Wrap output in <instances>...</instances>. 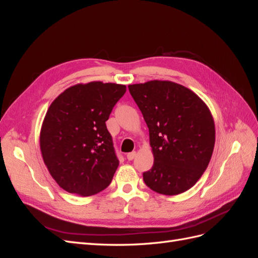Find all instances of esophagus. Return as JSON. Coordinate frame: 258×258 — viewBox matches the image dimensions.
<instances>
[{"label": "esophagus", "instance_id": "1", "mask_svg": "<svg viewBox=\"0 0 258 258\" xmlns=\"http://www.w3.org/2000/svg\"><path fill=\"white\" fill-rule=\"evenodd\" d=\"M136 156H137V153H136V152L129 153V154H127V159H128V160H134Z\"/></svg>", "mask_w": 258, "mask_h": 258}]
</instances>
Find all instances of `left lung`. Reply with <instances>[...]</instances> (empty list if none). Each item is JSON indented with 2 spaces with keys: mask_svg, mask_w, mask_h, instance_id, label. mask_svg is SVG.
<instances>
[{
  "mask_svg": "<svg viewBox=\"0 0 258 258\" xmlns=\"http://www.w3.org/2000/svg\"><path fill=\"white\" fill-rule=\"evenodd\" d=\"M150 130L152 169L143 173L156 192L174 196L197 183L208 168L215 143V124L196 93L170 81L128 86Z\"/></svg>",
  "mask_w": 258,
  "mask_h": 258,
  "instance_id": "left-lung-1",
  "label": "left lung"
}]
</instances>
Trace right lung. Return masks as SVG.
I'll return each instance as SVG.
<instances>
[{
  "label": "right lung",
  "instance_id": "right-lung-1",
  "mask_svg": "<svg viewBox=\"0 0 258 258\" xmlns=\"http://www.w3.org/2000/svg\"><path fill=\"white\" fill-rule=\"evenodd\" d=\"M126 86L90 82L52 101L40 134L44 163L57 184L83 197L105 189L119 165L105 121Z\"/></svg>",
  "mask_w": 258,
  "mask_h": 258
}]
</instances>
